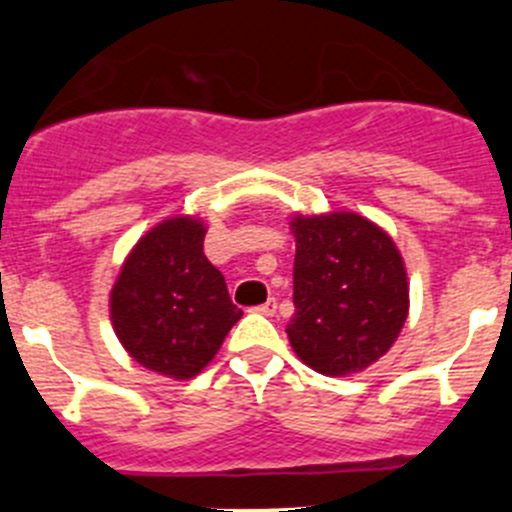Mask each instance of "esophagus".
I'll return each instance as SVG.
<instances>
[{
  "mask_svg": "<svg viewBox=\"0 0 512 512\" xmlns=\"http://www.w3.org/2000/svg\"><path fill=\"white\" fill-rule=\"evenodd\" d=\"M252 312L265 314V317H272V314L277 312V299H275V297H270V299H267L265 304H257V307H252Z\"/></svg>",
  "mask_w": 512,
  "mask_h": 512,
  "instance_id": "obj_1",
  "label": "esophagus"
}]
</instances>
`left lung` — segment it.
Returning a JSON list of instances; mask_svg holds the SVG:
<instances>
[{
	"instance_id": "left-lung-1",
	"label": "left lung",
	"mask_w": 512,
	"mask_h": 512,
	"mask_svg": "<svg viewBox=\"0 0 512 512\" xmlns=\"http://www.w3.org/2000/svg\"><path fill=\"white\" fill-rule=\"evenodd\" d=\"M294 314L287 337L324 376H347L391 349L409 314L394 240L356 213L292 220Z\"/></svg>"
}]
</instances>
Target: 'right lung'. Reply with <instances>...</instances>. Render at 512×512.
Instances as JSON below:
<instances>
[{
  "label": "right lung",
  "mask_w": 512,
  "mask_h": 512,
  "mask_svg": "<svg viewBox=\"0 0 512 512\" xmlns=\"http://www.w3.org/2000/svg\"><path fill=\"white\" fill-rule=\"evenodd\" d=\"M203 240L195 218L165 220L133 247L111 292L113 329L126 352L170 379L200 374L242 317Z\"/></svg>",
  "instance_id": "obj_1"
}]
</instances>
